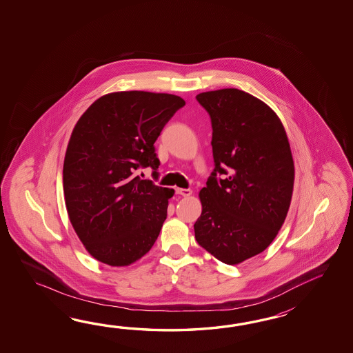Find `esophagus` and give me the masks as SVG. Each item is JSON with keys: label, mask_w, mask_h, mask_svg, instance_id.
I'll return each mask as SVG.
<instances>
[{"label": "esophagus", "mask_w": 353, "mask_h": 353, "mask_svg": "<svg viewBox=\"0 0 353 353\" xmlns=\"http://www.w3.org/2000/svg\"><path fill=\"white\" fill-rule=\"evenodd\" d=\"M175 193L176 194L181 195V196H189V195H192V189H184V188H176L175 189Z\"/></svg>", "instance_id": "34e87169"}]
</instances>
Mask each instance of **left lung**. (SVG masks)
<instances>
[{
  "instance_id": "obj_1",
  "label": "left lung",
  "mask_w": 353,
  "mask_h": 353,
  "mask_svg": "<svg viewBox=\"0 0 353 353\" xmlns=\"http://www.w3.org/2000/svg\"><path fill=\"white\" fill-rule=\"evenodd\" d=\"M195 98L210 114L214 160L199 193L195 240L219 261L237 265L266 250L285 221L294 187L290 145L276 113L243 90Z\"/></svg>"
}]
</instances>
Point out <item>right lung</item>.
<instances>
[{
    "label": "right lung",
    "mask_w": 353,
    "mask_h": 353,
    "mask_svg": "<svg viewBox=\"0 0 353 353\" xmlns=\"http://www.w3.org/2000/svg\"><path fill=\"white\" fill-rule=\"evenodd\" d=\"M183 98L143 90L98 98L68 143L63 188L70 223L84 248L110 266H128L150 251L166 219L173 189L140 179L158 170L155 146Z\"/></svg>",
    "instance_id": "1"
}]
</instances>
